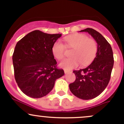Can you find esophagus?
<instances>
[{
  "instance_id": "esophagus-1",
  "label": "esophagus",
  "mask_w": 124,
  "mask_h": 124,
  "mask_svg": "<svg viewBox=\"0 0 124 124\" xmlns=\"http://www.w3.org/2000/svg\"><path fill=\"white\" fill-rule=\"evenodd\" d=\"M70 72L69 70H66V69H64V72H65V73H68V72Z\"/></svg>"
}]
</instances>
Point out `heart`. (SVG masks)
<instances>
[{"mask_svg": "<svg viewBox=\"0 0 124 124\" xmlns=\"http://www.w3.org/2000/svg\"><path fill=\"white\" fill-rule=\"evenodd\" d=\"M68 48L73 49L70 58H67L61 62L59 65L65 69H72L78 66L79 63L86 66L93 62L97 52V44L95 39L89 38L87 35L78 34L64 38ZM53 55L58 60L64 58L66 46L60 41L55 42L52 46Z\"/></svg>", "mask_w": 124, "mask_h": 124, "instance_id": "1", "label": "heart"}]
</instances>
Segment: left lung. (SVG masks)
I'll return each mask as SVG.
<instances>
[{
  "label": "left lung",
  "mask_w": 124,
  "mask_h": 124,
  "mask_svg": "<svg viewBox=\"0 0 124 124\" xmlns=\"http://www.w3.org/2000/svg\"><path fill=\"white\" fill-rule=\"evenodd\" d=\"M80 32H87L97 43V52L89 66L79 70H73L76 80L69 85L70 92L83 100L93 99L104 90L111 78L114 65V56L110 44L93 28H87Z\"/></svg>",
  "instance_id": "8db88e82"
}]
</instances>
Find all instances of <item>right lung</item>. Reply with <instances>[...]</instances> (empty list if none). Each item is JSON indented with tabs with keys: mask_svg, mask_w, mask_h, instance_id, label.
<instances>
[{
	"mask_svg": "<svg viewBox=\"0 0 124 124\" xmlns=\"http://www.w3.org/2000/svg\"><path fill=\"white\" fill-rule=\"evenodd\" d=\"M61 35L35 30L17 43L12 58L15 78L27 96L36 99L46 96L56 79L64 75L63 69L57 68L52 51Z\"/></svg>",
	"mask_w": 124,
	"mask_h": 124,
	"instance_id": "1",
	"label": "right lung"
}]
</instances>
